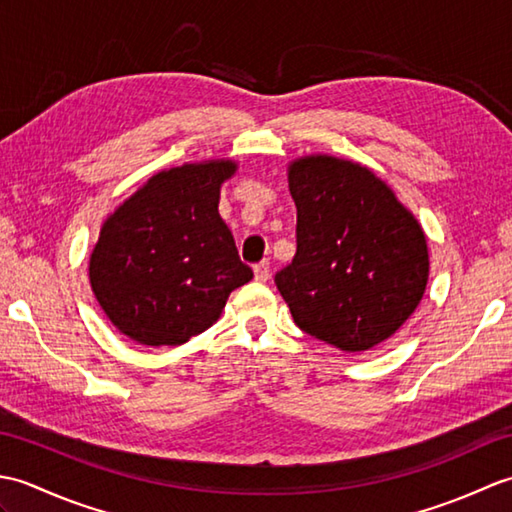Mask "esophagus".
I'll return each mask as SVG.
<instances>
[{
  "instance_id": "obj_1",
  "label": "esophagus",
  "mask_w": 512,
  "mask_h": 512,
  "mask_svg": "<svg viewBox=\"0 0 512 512\" xmlns=\"http://www.w3.org/2000/svg\"><path fill=\"white\" fill-rule=\"evenodd\" d=\"M255 279L257 281H268V277H270V262L268 259H264V262H259V264H255Z\"/></svg>"
}]
</instances>
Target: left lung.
Returning a JSON list of instances; mask_svg holds the SVG:
<instances>
[{
    "instance_id": "left-lung-1",
    "label": "left lung",
    "mask_w": 512,
    "mask_h": 512,
    "mask_svg": "<svg viewBox=\"0 0 512 512\" xmlns=\"http://www.w3.org/2000/svg\"><path fill=\"white\" fill-rule=\"evenodd\" d=\"M297 253L275 275L292 319L314 339L365 352L389 339L424 295L427 239L367 167L332 156L290 165Z\"/></svg>"
}]
</instances>
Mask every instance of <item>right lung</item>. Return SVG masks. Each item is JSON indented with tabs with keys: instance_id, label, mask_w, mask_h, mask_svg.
<instances>
[{
	"instance_id": "right-lung-1",
	"label": "right lung",
	"mask_w": 512,
	"mask_h": 512,
	"mask_svg": "<svg viewBox=\"0 0 512 512\" xmlns=\"http://www.w3.org/2000/svg\"><path fill=\"white\" fill-rule=\"evenodd\" d=\"M231 160L162 171L118 206L90 257V284L107 317L143 345H180L217 321L253 279L217 213Z\"/></svg>"
}]
</instances>
